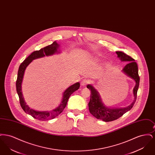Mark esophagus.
<instances>
[{
  "label": "esophagus",
  "instance_id": "34e87169",
  "mask_svg": "<svg viewBox=\"0 0 155 155\" xmlns=\"http://www.w3.org/2000/svg\"><path fill=\"white\" fill-rule=\"evenodd\" d=\"M89 83V81L87 79H85L81 82V84L82 86H85Z\"/></svg>",
  "mask_w": 155,
  "mask_h": 155
}]
</instances>
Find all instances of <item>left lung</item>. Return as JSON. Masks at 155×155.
Here are the masks:
<instances>
[{
	"label": "left lung",
	"instance_id": "obj_1",
	"mask_svg": "<svg viewBox=\"0 0 155 155\" xmlns=\"http://www.w3.org/2000/svg\"><path fill=\"white\" fill-rule=\"evenodd\" d=\"M116 53L121 61L128 62L123 69V71L128 76L132 78L136 82L135 87L133 90L134 101L130 106L124 108L113 109L111 107H107L102 103L100 95L96 89H95L91 85H88L87 87L91 91V99L88 103L89 111L96 118L102 120L106 122L111 121L118 119L127 111L132 109L137 99V91L140 84L138 65L137 63L134 61V59L126 54L124 52L118 51Z\"/></svg>",
	"mask_w": 155,
	"mask_h": 155
}]
</instances>
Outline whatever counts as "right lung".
Segmentation results:
<instances>
[{
  "instance_id": "1",
  "label": "right lung",
  "mask_w": 155,
  "mask_h": 155,
  "mask_svg": "<svg viewBox=\"0 0 155 155\" xmlns=\"http://www.w3.org/2000/svg\"><path fill=\"white\" fill-rule=\"evenodd\" d=\"M59 46L60 45L58 43H56V41H54L50 45L43 48L39 51H36L32 52L28 57H27L23 61V62L20 64L18 68L17 78L16 81V90L19 97L20 105L23 110L25 113L31 115L34 118H37L39 120L45 121L51 120L58 116L66 107L67 103L70 95L75 91L78 90L80 87V84L79 82H77L67 89L63 93L62 101L60 104V105L55 109L51 111H39L33 110L32 109H30L28 106V105H27L26 103L25 102L21 92V84L24 71L25 70L26 67L28 66L30 63L34 59L42 58L45 56L52 55L58 52V49Z\"/></svg>"
}]
</instances>
